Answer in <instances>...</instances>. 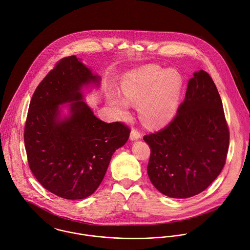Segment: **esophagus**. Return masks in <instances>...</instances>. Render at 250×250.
Here are the masks:
<instances>
[{"label":"esophagus","instance_id":"obj_1","mask_svg":"<svg viewBox=\"0 0 250 250\" xmlns=\"http://www.w3.org/2000/svg\"><path fill=\"white\" fill-rule=\"evenodd\" d=\"M141 137V134L140 132L136 129V128H132L131 132H130V139L131 140H137Z\"/></svg>","mask_w":250,"mask_h":250}]
</instances>
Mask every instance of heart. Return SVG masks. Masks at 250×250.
Returning a JSON list of instances; mask_svg holds the SVG:
<instances>
[{
  "label": "heart",
  "instance_id": "b5f03b06",
  "mask_svg": "<svg viewBox=\"0 0 250 250\" xmlns=\"http://www.w3.org/2000/svg\"><path fill=\"white\" fill-rule=\"evenodd\" d=\"M183 89L180 74L148 65L125 74L122 82L125 99L116 96L111 103L121 116L128 114V102L139 103L143 123L151 127L167 125L175 116Z\"/></svg>",
  "mask_w": 250,
  "mask_h": 250
}]
</instances>
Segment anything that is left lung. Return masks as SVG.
Masks as SVG:
<instances>
[{"mask_svg": "<svg viewBox=\"0 0 250 250\" xmlns=\"http://www.w3.org/2000/svg\"><path fill=\"white\" fill-rule=\"evenodd\" d=\"M143 139L150 149L149 178L162 194L192 197L217 178L226 162L230 134L222 101L208 72L193 74L174 119Z\"/></svg>", "mask_w": 250, "mask_h": 250, "instance_id": "left-lung-1", "label": "left lung"}]
</instances>
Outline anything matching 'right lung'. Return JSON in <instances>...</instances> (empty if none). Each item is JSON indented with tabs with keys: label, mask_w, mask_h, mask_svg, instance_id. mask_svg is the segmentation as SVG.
I'll list each match as a JSON object with an SVG mask.
<instances>
[{
	"label": "right lung",
	"mask_w": 250,
	"mask_h": 250,
	"mask_svg": "<svg viewBox=\"0 0 250 250\" xmlns=\"http://www.w3.org/2000/svg\"><path fill=\"white\" fill-rule=\"evenodd\" d=\"M99 77L75 56L61 59L37 87L24 128L29 167L38 182L63 199H84L100 187L114 151L130 128L104 123L82 100L81 87ZM71 104L69 118L58 120V105Z\"/></svg>",
	"instance_id": "1"
}]
</instances>
